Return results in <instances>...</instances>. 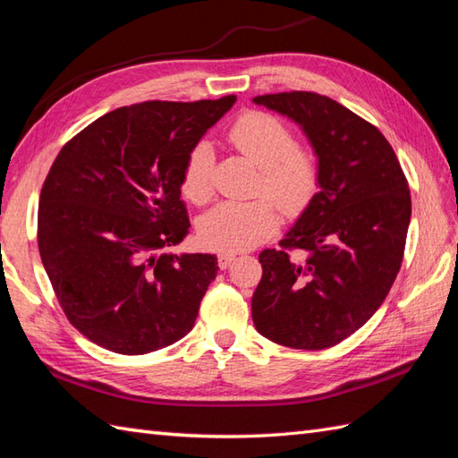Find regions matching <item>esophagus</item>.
<instances>
[{"label":"esophagus","mask_w":458,"mask_h":458,"mask_svg":"<svg viewBox=\"0 0 458 458\" xmlns=\"http://www.w3.org/2000/svg\"><path fill=\"white\" fill-rule=\"evenodd\" d=\"M234 259H236L234 251H222V254H218V266H220V269H226Z\"/></svg>","instance_id":"esophagus-1"}]
</instances>
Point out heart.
<instances>
[{"label":"heart","instance_id":"obj_1","mask_svg":"<svg viewBox=\"0 0 458 458\" xmlns=\"http://www.w3.org/2000/svg\"><path fill=\"white\" fill-rule=\"evenodd\" d=\"M226 140L259 167L256 194L264 197L214 207L199 222V238L210 250L238 251L261 244L277 230L276 203L287 214H297L307 207L318 189L320 167L313 151L297 145L293 130L266 112L251 110L238 115L230 123ZM212 173L210 145L197 143L184 159L181 174L184 197L194 204H207L214 197Z\"/></svg>","mask_w":458,"mask_h":458}]
</instances>
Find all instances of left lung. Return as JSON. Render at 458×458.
Instances as JSON below:
<instances>
[{"instance_id": "left-lung-1", "label": "left lung", "mask_w": 458, "mask_h": 458, "mask_svg": "<svg viewBox=\"0 0 458 458\" xmlns=\"http://www.w3.org/2000/svg\"><path fill=\"white\" fill-rule=\"evenodd\" d=\"M254 102L303 125L320 189L279 248L259 254L251 318L276 344L330 348L390 293L411 218L410 187L382 131L328 96L293 90Z\"/></svg>"}]
</instances>
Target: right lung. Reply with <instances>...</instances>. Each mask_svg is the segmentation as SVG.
Returning <instances> with one entry per match:
<instances>
[{
  "label": "right lung",
  "instance_id": "right-lung-1",
  "mask_svg": "<svg viewBox=\"0 0 458 458\" xmlns=\"http://www.w3.org/2000/svg\"><path fill=\"white\" fill-rule=\"evenodd\" d=\"M234 102L123 106L58 151L38 200V254L68 323L94 344L149 354L194 327L216 256L163 250L191 228L184 159Z\"/></svg>",
  "mask_w": 458,
  "mask_h": 458
}]
</instances>
